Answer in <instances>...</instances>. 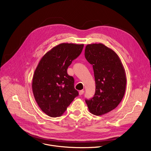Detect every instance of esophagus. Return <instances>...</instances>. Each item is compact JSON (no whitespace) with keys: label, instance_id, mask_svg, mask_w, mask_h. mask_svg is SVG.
I'll return each instance as SVG.
<instances>
[{"label":"esophagus","instance_id":"obj_1","mask_svg":"<svg viewBox=\"0 0 151 151\" xmlns=\"http://www.w3.org/2000/svg\"><path fill=\"white\" fill-rule=\"evenodd\" d=\"M83 93H84V91H83V90L79 91V95L81 96V95H82Z\"/></svg>","mask_w":151,"mask_h":151}]
</instances>
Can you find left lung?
<instances>
[{
  "mask_svg": "<svg viewBox=\"0 0 151 151\" xmlns=\"http://www.w3.org/2000/svg\"><path fill=\"white\" fill-rule=\"evenodd\" d=\"M85 56L93 66L96 83L94 97L85 101L91 113L101 116L122 100L127 82L125 70L117 54L102 44L87 45Z\"/></svg>",
  "mask_w": 151,
  "mask_h": 151,
  "instance_id": "8db88e82",
  "label": "left lung"
}]
</instances>
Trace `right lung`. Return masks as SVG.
I'll list each match as a JSON object with an SVG mask.
<instances>
[{
    "instance_id": "obj_1",
    "label": "right lung",
    "mask_w": 151,
    "mask_h": 151,
    "mask_svg": "<svg viewBox=\"0 0 151 151\" xmlns=\"http://www.w3.org/2000/svg\"><path fill=\"white\" fill-rule=\"evenodd\" d=\"M83 44L62 43L47 52L33 76L32 89L41 110L51 117L62 116L79 95L74 79L67 73L72 60L78 58Z\"/></svg>"
}]
</instances>
